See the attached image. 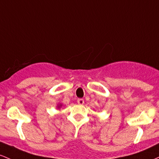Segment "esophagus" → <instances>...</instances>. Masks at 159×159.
<instances>
[{
  "label": "esophagus",
  "mask_w": 159,
  "mask_h": 159,
  "mask_svg": "<svg viewBox=\"0 0 159 159\" xmlns=\"http://www.w3.org/2000/svg\"><path fill=\"white\" fill-rule=\"evenodd\" d=\"M77 103H79V104H80V105L83 104V103H84V100L82 99V98H78L77 99Z\"/></svg>",
  "instance_id": "obj_1"
}]
</instances>
